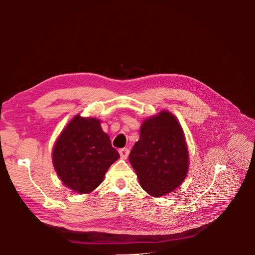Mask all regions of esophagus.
<instances>
[{
    "label": "esophagus",
    "mask_w": 255,
    "mask_h": 255,
    "mask_svg": "<svg viewBox=\"0 0 255 255\" xmlns=\"http://www.w3.org/2000/svg\"><path fill=\"white\" fill-rule=\"evenodd\" d=\"M119 154H121L122 159H124V160L127 159L128 155H129V149H127V148L121 149V150H119Z\"/></svg>",
    "instance_id": "1"
}]
</instances>
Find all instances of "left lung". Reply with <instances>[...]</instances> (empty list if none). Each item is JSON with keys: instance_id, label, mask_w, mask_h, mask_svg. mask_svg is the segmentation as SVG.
I'll return each mask as SVG.
<instances>
[{"instance_id": "1", "label": "left lung", "mask_w": 255, "mask_h": 255, "mask_svg": "<svg viewBox=\"0 0 255 255\" xmlns=\"http://www.w3.org/2000/svg\"><path fill=\"white\" fill-rule=\"evenodd\" d=\"M129 162L145 192L164 196L181 185L188 173L189 155L181 124L172 113L162 111L145 118Z\"/></svg>"}]
</instances>
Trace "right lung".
<instances>
[{
    "label": "right lung",
    "mask_w": 255,
    "mask_h": 255,
    "mask_svg": "<svg viewBox=\"0 0 255 255\" xmlns=\"http://www.w3.org/2000/svg\"><path fill=\"white\" fill-rule=\"evenodd\" d=\"M118 158L100 119L81 115L68 123L52 149V164L59 178L79 194L93 192Z\"/></svg>",
    "instance_id": "obj_1"
}]
</instances>
